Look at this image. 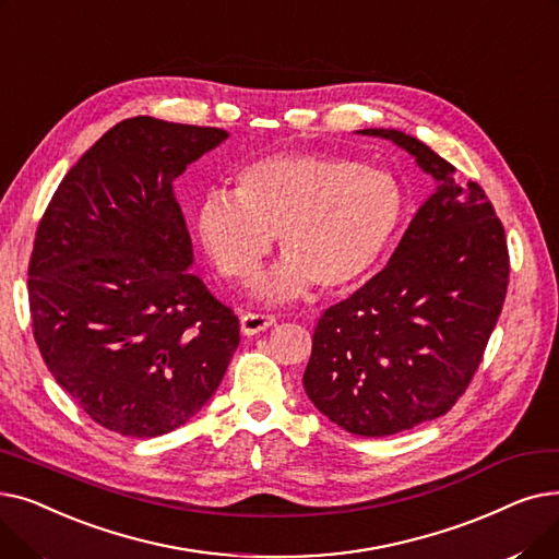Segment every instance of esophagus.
Masks as SVG:
<instances>
[{"instance_id": "34e87169", "label": "esophagus", "mask_w": 559, "mask_h": 559, "mask_svg": "<svg viewBox=\"0 0 559 559\" xmlns=\"http://www.w3.org/2000/svg\"><path fill=\"white\" fill-rule=\"evenodd\" d=\"M277 323L275 316H269V313H243L241 316V332L246 336H254L263 330H269Z\"/></svg>"}]
</instances>
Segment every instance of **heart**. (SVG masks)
<instances>
[{"label": "heart", "mask_w": 559, "mask_h": 559, "mask_svg": "<svg viewBox=\"0 0 559 559\" xmlns=\"http://www.w3.org/2000/svg\"><path fill=\"white\" fill-rule=\"evenodd\" d=\"M405 195L389 173L336 154H275L209 191L195 209L200 241L223 277L248 282L280 234L284 259L254 294L282 302L316 284L343 290L364 280L403 221Z\"/></svg>", "instance_id": "1"}]
</instances>
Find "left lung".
I'll list each match as a JSON object with an SVG mask.
<instances>
[{"label":"left lung","instance_id":"1","mask_svg":"<svg viewBox=\"0 0 559 559\" xmlns=\"http://www.w3.org/2000/svg\"><path fill=\"white\" fill-rule=\"evenodd\" d=\"M407 150L439 186L384 269L318 318L305 391L359 437H386L453 409L502 311L510 252L483 186L395 129H361Z\"/></svg>","mask_w":559,"mask_h":559}]
</instances>
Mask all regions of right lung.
Here are the masks:
<instances>
[{"mask_svg": "<svg viewBox=\"0 0 559 559\" xmlns=\"http://www.w3.org/2000/svg\"><path fill=\"white\" fill-rule=\"evenodd\" d=\"M229 134L127 118L68 170L29 261L34 338L102 428L150 439L189 423L223 382L238 318L189 273L173 181Z\"/></svg>", "mask_w": 559, "mask_h": 559, "instance_id": "1", "label": "right lung"}]
</instances>
